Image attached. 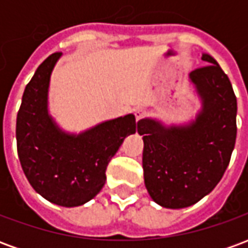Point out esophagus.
Wrapping results in <instances>:
<instances>
[{
    "label": "esophagus",
    "instance_id": "34e87169",
    "mask_svg": "<svg viewBox=\"0 0 248 248\" xmlns=\"http://www.w3.org/2000/svg\"><path fill=\"white\" fill-rule=\"evenodd\" d=\"M134 115H135V119H137V122H138V121H140V119L145 117L146 111L143 110V108H137V110H135Z\"/></svg>",
    "mask_w": 248,
    "mask_h": 248
}]
</instances>
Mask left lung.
I'll list each match as a JSON object with an SVG mask.
<instances>
[{"mask_svg": "<svg viewBox=\"0 0 248 248\" xmlns=\"http://www.w3.org/2000/svg\"><path fill=\"white\" fill-rule=\"evenodd\" d=\"M188 74L201 110L187 124L140 119L143 178L151 199L166 208H185L213 191L229 166L236 140V97L215 58Z\"/></svg>", "mask_w": 248, "mask_h": 248, "instance_id": "obj_1", "label": "left lung"}]
</instances>
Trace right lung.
I'll return each instance as SVG.
<instances>
[{"instance_id":"right-lung-1","label":"right lung","mask_w":248,"mask_h":248,"mask_svg":"<svg viewBox=\"0 0 248 248\" xmlns=\"http://www.w3.org/2000/svg\"><path fill=\"white\" fill-rule=\"evenodd\" d=\"M62 53L47 57L25 87L16 138L21 166L46 201L77 207L102 190L108 162L126 137L135 134L134 114L108 119L81 133L60 127L49 113L51 73Z\"/></svg>"}]
</instances>
